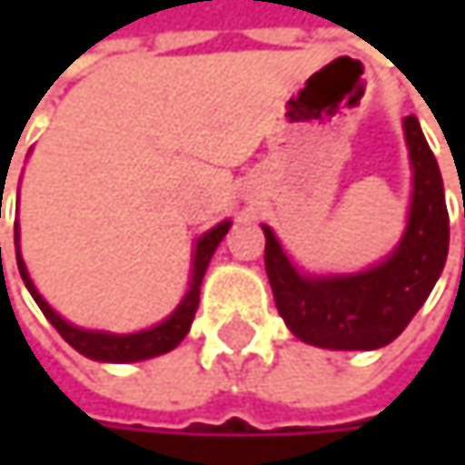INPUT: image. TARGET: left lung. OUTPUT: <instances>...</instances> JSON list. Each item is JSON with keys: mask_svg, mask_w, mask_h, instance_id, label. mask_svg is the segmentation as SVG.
I'll return each mask as SVG.
<instances>
[{"mask_svg": "<svg viewBox=\"0 0 465 465\" xmlns=\"http://www.w3.org/2000/svg\"><path fill=\"white\" fill-rule=\"evenodd\" d=\"M415 193L410 226L396 252L361 274L302 277L272 229L263 226V263L277 312L307 344L328 350H377L391 344L433 291L450 247V215L439 163L422 137L418 118H404Z\"/></svg>", "mask_w": 465, "mask_h": 465, "instance_id": "left-lung-1", "label": "left lung"}]
</instances>
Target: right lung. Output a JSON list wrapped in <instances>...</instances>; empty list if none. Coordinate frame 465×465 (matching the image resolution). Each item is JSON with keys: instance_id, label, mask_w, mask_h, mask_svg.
<instances>
[{"instance_id": "obj_1", "label": "right lung", "mask_w": 465, "mask_h": 465, "mask_svg": "<svg viewBox=\"0 0 465 465\" xmlns=\"http://www.w3.org/2000/svg\"><path fill=\"white\" fill-rule=\"evenodd\" d=\"M229 221L226 223H218L213 232H207L199 242H196V252H193V280H191V291L188 296L183 299V304L155 328H147L140 333H126V336H118V333H99V331H83V328H74L66 321H61L50 307L47 302L37 293V288L32 285L29 280V272L24 266V258L15 247V258H18V272L32 293V299L37 302V307L43 310L50 325L85 358H94V361H110V363H129V361H144V358H155V355H163L169 350H174L188 328L193 323V315L199 310V288H202V280H204V272H207V263L215 252V247L221 244V239L229 232ZM15 244H18V226H15ZM2 252V250H0ZM2 261V255H0Z\"/></svg>"}]
</instances>
